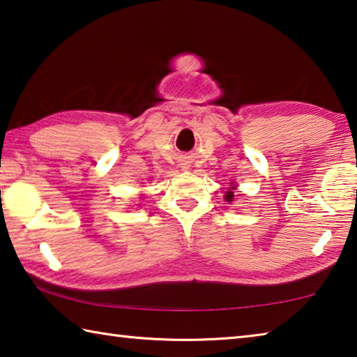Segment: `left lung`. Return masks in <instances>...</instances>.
<instances>
[{
	"mask_svg": "<svg viewBox=\"0 0 357 357\" xmlns=\"http://www.w3.org/2000/svg\"><path fill=\"white\" fill-rule=\"evenodd\" d=\"M231 184H232V187H231V189H229L228 192H226V195H225V199L228 201V203H231V201L234 199V190H236L234 183H231Z\"/></svg>",
	"mask_w": 357,
	"mask_h": 357,
	"instance_id": "8db88e82",
	"label": "left lung"
}]
</instances>
